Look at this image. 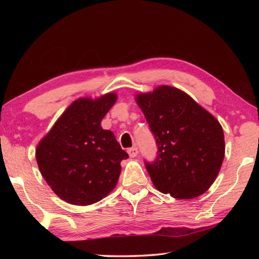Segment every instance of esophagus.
Returning a JSON list of instances; mask_svg holds the SVG:
<instances>
[{
  "instance_id": "esophagus-1",
  "label": "esophagus",
  "mask_w": 259,
  "mask_h": 259,
  "mask_svg": "<svg viewBox=\"0 0 259 259\" xmlns=\"http://www.w3.org/2000/svg\"><path fill=\"white\" fill-rule=\"evenodd\" d=\"M128 154L130 157H136L138 155V148L137 147H131L128 150Z\"/></svg>"
}]
</instances>
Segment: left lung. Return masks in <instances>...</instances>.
<instances>
[{
  "label": "left lung",
  "mask_w": 259,
  "mask_h": 259,
  "mask_svg": "<svg viewBox=\"0 0 259 259\" xmlns=\"http://www.w3.org/2000/svg\"><path fill=\"white\" fill-rule=\"evenodd\" d=\"M136 103L159 147L156 160L146 163L156 190L183 200L207 192L225 155L224 133L216 117L170 85L136 95Z\"/></svg>",
  "instance_id": "obj_1"
}]
</instances>
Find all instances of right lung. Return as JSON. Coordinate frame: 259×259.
<instances>
[{
    "label": "right lung",
    "mask_w": 259,
    "mask_h": 259,
    "mask_svg": "<svg viewBox=\"0 0 259 259\" xmlns=\"http://www.w3.org/2000/svg\"><path fill=\"white\" fill-rule=\"evenodd\" d=\"M116 99V94L108 93L74 100L37 144L41 175L65 202L93 204L116 186L121 161L128 154L100 124Z\"/></svg>",
    "instance_id": "1"
}]
</instances>
